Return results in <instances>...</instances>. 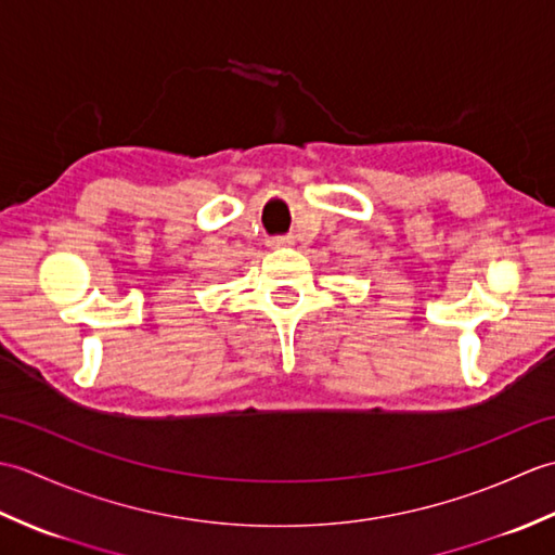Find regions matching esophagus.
<instances>
[{"label": "esophagus", "instance_id": "obj_1", "mask_svg": "<svg viewBox=\"0 0 555 555\" xmlns=\"http://www.w3.org/2000/svg\"><path fill=\"white\" fill-rule=\"evenodd\" d=\"M271 247H291L293 245V238L291 235H274V238L269 241Z\"/></svg>", "mask_w": 555, "mask_h": 555}]
</instances>
